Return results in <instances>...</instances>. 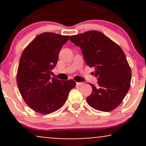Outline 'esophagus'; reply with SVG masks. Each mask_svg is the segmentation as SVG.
<instances>
[{"label":"esophagus","instance_id":"1","mask_svg":"<svg viewBox=\"0 0 146 146\" xmlns=\"http://www.w3.org/2000/svg\"><path fill=\"white\" fill-rule=\"evenodd\" d=\"M76 84H77V86H82V85L84 84V82H76Z\"/></svg>","mask_w":146,"mask_h":146}]
</instances>
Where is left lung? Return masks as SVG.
<instances>
[{
    "label": "left lung",
    "mask_w": 146,
    "mask_h": 146,
    "mask_svg": "<svg viewBox=\"0 0 146 146\" xmlns=\"http://www.w3.org/2000/svg\"><path fill=\"white\" fill-rule=\"evenodd\" d=\"M70 40L81 48L86 64L95 67V76L98 78L97 86L90 84L93 91L86 102L100 111L115 109L130 86L131 69L124 52L103 33L95 30L71 36Z\"/></svg>",
    "instance_id": "obj_1"
}]
</instances>
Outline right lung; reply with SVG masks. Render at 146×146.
I'll list each match as a JSON object with an SVG mask.
<instances>
[{
	"label": "right lung",
	"mask_w": 146,
	"mask_h": 146,
	"mask_svg": "<svg viewBox=\"0 0 146 146\" xmlns=\"http://www.w3.org/2000/svg\"><path fill=\"white\" fill-rule=\"evenodd\" d=\"M69 36L45 32L37 36L23 50L20 58L16 81L23 100L38 113L56 111L66 101L76 83L72 80L51 79L63 44Z\"/></svg>",
	"instance_id": "obj_1"
}]
</instances>
